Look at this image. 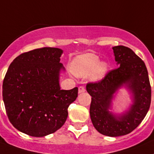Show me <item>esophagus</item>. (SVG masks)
Listing matches in <instances>:
<instances>
[{"mask_svg":"<svg viewBox=\"0 0 154 154\" xmlns=\"http://www.w3.org/2000/svg\"><path fill=\"white\" fill-rule=\"evenodd\" d=\"M85 91V88L84 86H80L78 88V92L79 93H83Z\"/></svg>","mask_w":154,"mask_h":154,"instance_id":"34e87169","label":"esophagus"}]
</instances>
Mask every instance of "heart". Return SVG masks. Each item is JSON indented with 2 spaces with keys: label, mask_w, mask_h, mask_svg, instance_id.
I'll return each mask as SVG.
<instances>
[{
  "label": "heart",
  "mask_w": 154,
  "mask_h": 154,
  "mask_svg": "<svg viewBox=\"0 0 154 154\" xmlns=\"http://www.w3.org/2000/svg\"><path fill=\"white\" fill-rule=\"evenodd\" d=\"M109 65L106 62H100L99 56L87 53L79 55L72 63V70L78 77H84L91 73L93 81L103 79L106 74Z\"/></svg>",
  "instance_id": "heart-1"
}]
</instances>
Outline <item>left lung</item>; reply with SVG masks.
Returning a JSON list of instances; mask_svg holds the SVG:
<instances>
[{"mask_svg":"<svg viewBox=\"0 0 154 154\" xmlns=\"http://www.w3.org/2000/svg\"><path fill=\"white\" fill-rule=\"evenodd\" d=\"M113 50L120 66L102 81L87 84L86 89L91 96L90 117L95 128L104 135L117 137L131 132L143 121L150 106L151 87L145 63L131 48L119 45ZM123 86L132 93L133 103L125 113L115 115L109 109L113 95Z\"/></svg>","mask_w":154,"mask_h":154,"instance_id":"obj_1","label":"left lung"}]
</instances>
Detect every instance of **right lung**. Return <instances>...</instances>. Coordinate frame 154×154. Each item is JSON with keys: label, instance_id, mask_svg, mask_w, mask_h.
<instances>
[{"label": "right lung", "instance_id": "1", "mask_svg": "<svg viewBox=\"0 0 154 154\" xmlns=\"http://www.w3.org/2000/svg\"><path fill=\"white\" fill-rule=\"evenodd\" d=\"M63 50L42 48L23 53L10 64L2 86L8 117L21 132L33 137L54 133L64 125L77 87L61 90Z\"/></svg>", "mask_w": 154, "mask_h": 154}]
</instances>
